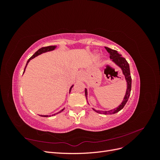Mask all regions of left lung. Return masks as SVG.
I'll return each mask as SVG.
<instances>
[{
  "mask_svg": "<svg viewBox=\"0 0 160 160\" xmlns=\"http://www.w3.org/2000/svg\"><path fill=\"white\" fill-rule=\"evenodd\" d=\"M105 49L107 50V51L109 53L111 59L113 60V61L116 65H118L120 67V68L122 69L123 73L125 75V79H126L127 84H128L126 93H125V95L124 97L123 102L118 108L110 110V111H97L93 109V110L95 111L97 113H103L104 115H109V114H113V113H118V111L122 110L124 108L125 105L126 104L127 101H128V99L129 98L130 93H131V89H132V77H131V74H130L129 65V63L128 62V61H126V59H125L124 57H122V55L119 54L117 51L111 49H110V48H108V47H105ZM85 96L87 97V95H88V91H87V89H85Z\"/></svg>",
  "mask_w": 160,
  "mask_h": 160,
  "instance_id": "left-lung-1",
  "label": "left lung"
}]
</instances>
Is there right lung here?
<instances>
[{"label": "right lung", "instance_id": "1", "mask_svg": "<svg viewBox=\"0 0 160 160\" xmlns=\"http://www.w3.org/2000/svg\"><path fill=\"white\" fill-rule=\"evenodd\" d=\"M57 47L56 46H48V47H42V48H41V49H38L35 54H34L32 57H31L29 59H28V61H27V65H26V67H27V65H28V62L30 61V60L31 59H33V58H35V57H37V56H38V55H40V54H41V53H42V52H47V51H52V50H54L55 48H56ZM26 67H25V69H24V71H23V72H25V68H26ZM72 88V85L71 86V88H70V91H71V88ZM63 110V109H62L61 111H60L59 112H58V113H57H57H60V112H61V111ZM54 115H55V114H54ZM41 117H48V115H41Z\"/></svg>", "mask_w": 160, "mask_h": 160}]
</instances>
